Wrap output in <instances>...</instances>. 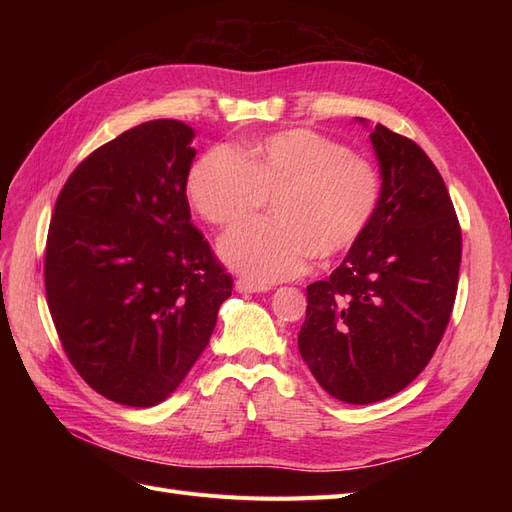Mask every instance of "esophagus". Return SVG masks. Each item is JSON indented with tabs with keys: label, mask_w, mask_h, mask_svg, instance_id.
<instances>
[{
	"label": "esophagus",
	"mask_w": 512,
	"mask_h": 512,
	"mask_svg": "<svg viewBox=\"0 0 512 512\" xmlns=\"http://www.w3.org/2000/svg\"><path fill=\"white\" fill-rule=\"evenodd\" d=\"M235 288H237V292H269L271 284H260L254 280H247V277H239V280L235 282Z\"/></svg>",
	"instance_id": "34e87169"
}]
</instances>
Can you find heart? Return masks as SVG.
Wrapping results in <instances>:
<instances>
[{"label":"heart","instance_id":"heart-1","mask_svg":"<svg viewBox=\"0 0 512 512\" xmlns=\"http://www.w3.org/2000/svg\"><path fill=\"white\" fill-rule=\"evenodd\" d=\"M380 192L374 164L309 128L247 143L241 156L215 147L188 179L192 205L215 226H237L273 198L277 220L245 224L220 243L226 265L258 282L299 275L316 254L346 252L374 220Z\"/></svg>","mask_w":512,"mask_h":512}]
</instances>
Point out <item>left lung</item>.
Instances as JSON below:
<instances>
[{
	"label": "left lung",
	"mask_w": 512,
	"mask_h": 512,
	"mask_svg": "<svg viewBox=\"0 0 512 512\" xmlns=\"http://www.w3.org/2000/svg\"><path fill=\"white\" fill-rule=\"evenodd\" d=\"M369 138L382 177L376 215L329 280L307 286L299 331L318 384L356 406L399 393L427 367L451 320L461 262L457 215L427 153L380 123Z\"/></svg>",
	"instance_id": "left-lung-1"
}]
</instances>
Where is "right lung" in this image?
I'll return each mask as SVG.
<instances>
[{
    "label": "right lung",
    "instance_id": "right-lung-1",
    "mask_svg": "<svg viewBox=\"0 0 512 512\" xmlns=\"http://www.w3.org/2000/svg\"><path fill=\"white\" fill-rule=\"evenodd\" d=\"M192 141L183 121H145L76 166L55 203L46 303L74 369L121 406L173 395L232 292L192 224Z\"/></svg>",
    "mask_w": 512,
    "mask_h": 512
}]
</instances>
